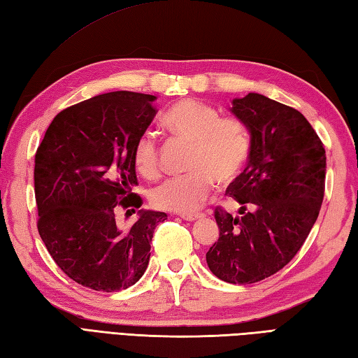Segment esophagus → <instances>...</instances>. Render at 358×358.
<instances>
[{
    "label": "esophagus",
    "instance_id": "1",
    "mask_svg": "<svg viewBox=\"0 0 358 358\" xmlns=\"http://www.w3.org/2000/svg\"><path fill=\"white\" fill-rule=\"evenodd\" d=\"M180 218L185 221H189V222H194L199 218H203V213H182V215H180Z\"/></svg>",
    "mask_w": 358,
    "mask_h": 358
}]
</instances>
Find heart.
I'll list each match as a JSON object with an SVG mask.
<instances>
[{"label": "heart", "mask_w": 358, "mask_h": 358, "mask_svg": "<svg viewBox=\"0 0 358 358\" xmlns=\"http://www.w3.org/2000/svg\"><path fill=\"white\" fill-rule=\"evenodd\" d=\"M163 124L171 134L192 143L190 173L166 180L149 196L157 209L192 213L209 198L215 181L227 186L239 177L250 154V134L241 120L221 117L213 106L194 99L173 103L164 113ZM132 155L141 176L152 178L159 173V145L151 132L137 138Z\"/></svg>", "instance_id": "b5f03b06"}]
</instances>
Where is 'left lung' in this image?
<instances>
[{
    "label": "left lung",
    "instance_id": "obj_1",
    "mask_svg": "<svg viewBox=\"0 0 358 358\" xmlns=\"http://www.w3.org/2000/svg\"><path fill=\"white\" fill-rule=\"evenodd\" d=\"M230 113L250 134L247 168L227 187L238 217L215 212L220 238L207 265L229 284H255L293 259L319 217L327 155L319 136L292 106L248 93Z\"/></svg>",
    "mask_w": 358,
    "mask_h": 358
}]
</instances>
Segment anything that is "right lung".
Returning a JSON list of instances; mask_svg holds the SVG:
<instances>
[{
	"instance_id": "obj_1",
	"label": "right lung",
	"mask_w": 358,
	"mask_h": 358,
	"mask_svg": "<svg viewBox=\"0 0 358 358\" xmlns=\"http://www.w3.org/2000/svg\"><path fill=\"white\" fill-rule=\"evenodd\" d=\"M155 99L113 91L66 108L35 155L39 236L66 276L96 292L134 285L148 268L157 224L168 220L140 209L132 226L117 221V207L141 206L131 192L137 186L132 154L155 117Z\"/></svg>"
}]
</instances>
